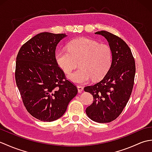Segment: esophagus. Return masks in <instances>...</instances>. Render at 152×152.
I'll return each instance as SVG.
<instances>
[{
    "label": "esophagus",
    "mask_w": 152,
    "mask_h": 152,
    "mask_svg": "<svg viewBox=\"0 0 152 152\" xmlns=\"http://www.w3.org/2000/svg\"><path fill=\"white\" fill-rule=\"evenodd\" d=\"M77 88H78V93H82V91H83V88L81 86H77Z\"/></svg>",
    "instance_id": "obj_1"
}]
</instances>
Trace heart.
Masks as SVG:
<instances>
[{
    "mask_svg": "<svg viewBox=\"0 0 152 152\" xmlns=\"http://www.w3.org/2000/svg\"><path fill=\"white\" fill-rule=\"evenodd\" d=\"M68 48L69 50L61 48L56 51V61L65 74H69L80 61V69L68 76L71 82L83 83L92 78L102 79L110 69L112 52L108 45L80 38L71 41Z\"/></svg>",
    "mask_w": 152,
    "mask_h": 152,
    "instance_id": "b5f03b06",
    "label": "heart"
}]
</instances>
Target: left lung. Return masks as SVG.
Listing matches in <instances>:
<instances>
[{"mask_svg":"<svg viewBox=\"0 0 152 152\" xmlns=\"http://www.w3.org/2000/svg\"><path fill=\"white\" fill-rule=\"evenodd\" d=\"M95 34L102 35L108 41L112 63L101 81L84 88V91L93 96V103L86 112L91 120L103 124L115 119L127 104L133 90L136 69L131 50L121 38L105 31Z\"/></svg>","mask_w":152,"mask_h":152,"instance_id":"left-lung-1","label":"left lung"}]
</instances>
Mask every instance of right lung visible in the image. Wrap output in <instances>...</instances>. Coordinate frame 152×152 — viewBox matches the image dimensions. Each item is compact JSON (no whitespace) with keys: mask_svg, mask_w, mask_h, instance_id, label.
<instances>
[{"mask_svg":"<svg viewBox=\"0 0 152 152\" xmlns=\"http://www.w3.org/2000/svg\"><path fill=\"white\" fill-rule=\"evenodd\" d=\"M66 37L38 34L23 45L16 58L15 82L23 102L28 113L40 121L60 118L78 93L56 61L57 44Z\"/></svg>","mask_w":152,"mask_h":152,"instance_id":"right-lung-1","label":"right lung"}]
</instances>
